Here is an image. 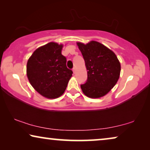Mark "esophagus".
<instances>
[{
  "label": "esophagus",
  "mask_w": 150,
  "mask_h": 150,
  "mask_svg": "<svg viewBox=\"0 0 150 150\" xmlns=\"http://www.w3.org/2000/svg\"><path fill=\"white\" fill-rule=\"evenodd\" d=\"M72 71H73L74 74H75V73H76V68H75V67H74L73 69H72Z\"/></svg>",
  "instance_id": "1"
}]
</instances>
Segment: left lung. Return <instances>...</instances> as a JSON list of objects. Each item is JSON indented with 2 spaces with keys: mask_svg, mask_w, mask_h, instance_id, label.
<instances>
[{
  "mask_svg": "<svg viewBox=\"0 0 150 150\" xmlns=\"http://www.w3.org/2000/svg\"><path fill=\"white\" fill-rule=\"evenodd\" d=\"M76 44L87 71V81L81 85L82 91L88 98L103 97L117 83L121 71L120 61L113 51L96 41Z\"/></svg>",
  "mask_w": 150,
  "mask_h": 150,
  "instance_id": "8db88e82",
  "label": "left lung"
}]
</instances>
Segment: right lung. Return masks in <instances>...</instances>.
<instances>
[{"label": "right lung", "instance_id": "add662e5", "mask_svg": "<svg viewBox=\"0 0 150 150\" xmlns=\"http://www.w3.org/2000/svg\"><path fill=\"white\" fill-rule=\"evenodd\" d=\"M63 45L50 42L39 47L29 57L26 75L32 87L48 99L60 97L72 76L66 66V58L61 54Z\"/></svg>", "mask_w": 150, "mask_h": 150}]
</instances>
